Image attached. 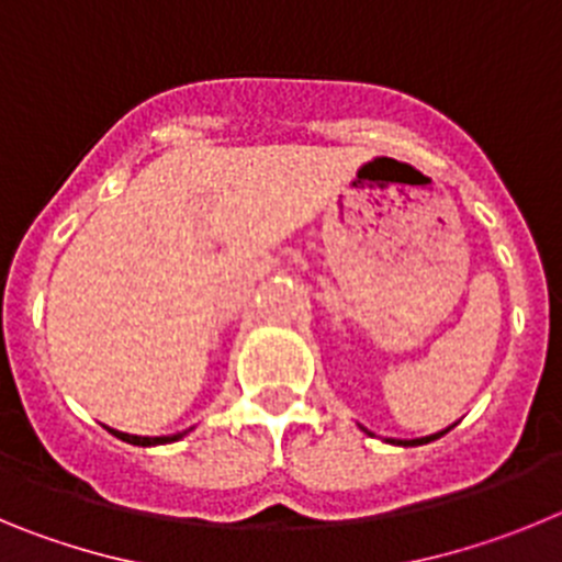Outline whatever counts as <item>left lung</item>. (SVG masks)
I'll list each match as a JSON object with an SVG mask.
<instances>
[{
	"label": "left lung",
	"instance_id": "left-lung-1",
	"mask_svg": "<svg viewBox=\"0 0 562 562\" xmlns=\"http://www.w3.org/2000/svg\"><path fill=\"white\" fill-rule=\"evenodd\" d=\"M441 434H434V436H428V439H411V441H402V439H391L394 441V445H405V448H416V445H428V441H434V439H439Z\"/></svg>",
	"mask_w": 562,
	"mask_h": 562
}]
</instances>
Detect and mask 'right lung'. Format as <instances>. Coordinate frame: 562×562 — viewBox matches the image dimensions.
<instances>
[{
    "instance_id": "obj_1",
    "label": "right lung",
    "mask_w": 562,
    "mask_h": 562,
    "mask_svg": "<svg viewBox=\"0 0 562 562\" xmlns=\"http://www.w3.org/2000/svg\"><path fill=\"white\" fill-rule=\"evenodd\" d=\"M112 434L117 436V439L128 441V445H140V448H148V445H166V441H177L182 436V434H177V436H154V439H148V436H128V434H121V430H112Z\"/></svg>"
}]
</instances>
